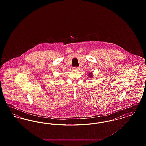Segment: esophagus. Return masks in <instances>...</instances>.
Here are the masks:
<instances>
[{"mask_svg":"<svg viewBox=\"0 0 146 146\" xmlns=\"http://www.w3.org/2000/svg\"><path fill=\"white\" fill-rule=\"evenodd\" d=\"M74 70H79V67H74L73 68Z\"/></svg>","mask_w":146,"mask_h":146,"instance_id":"esophagus-1","label":"esophagus"}]
</instances>
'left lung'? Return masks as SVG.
<instances>
[{
	"instance_id": "left-lung-1",
	"label": "left lung",
	"mask_w": 146,
	"mask_h": 146,
	"mask_svg": "<svg viewBox=\"0 0 146 146\" xmlns=\"http://www.w3.org/2000/svg\"><path fill=\"white\" fill-rule=\"evenodd\" d=\"M89 78H92V72H91V73H89Z\"/></svg>"
}]
</instances>
